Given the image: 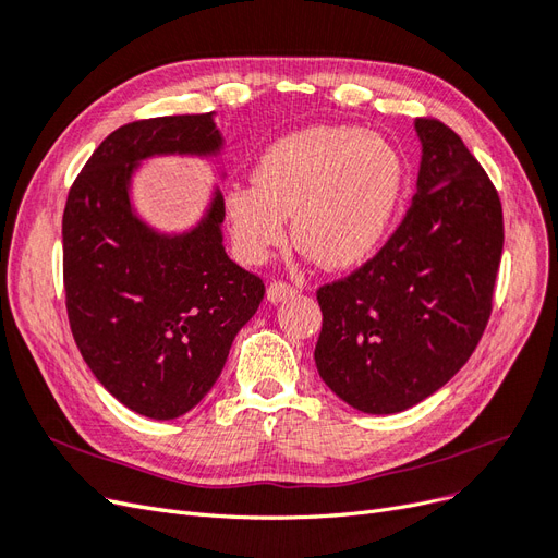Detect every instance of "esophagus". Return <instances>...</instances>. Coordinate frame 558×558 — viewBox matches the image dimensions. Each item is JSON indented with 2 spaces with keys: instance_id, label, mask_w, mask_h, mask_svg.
I'll return each mask as SVG.
<instances>
[{
  "instance_id": "1",
  "label": "esophagus",
  "mask_w": 558,
  "mask_h": 558,
  "mask_svg": "<svg viewBox=\"0 0 558 558\" xmlns=\"http://www.w3.org/2000/svg\"><path fill=\"white\" fill-rule=\"evenodd\" d=\"M298 289L295 286H291L289 281H272L267 286V300L269 302H283L289 298H295Z\"/></svg>"
}]
</instances>
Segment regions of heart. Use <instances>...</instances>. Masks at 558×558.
<instances>
[{"mask_svg": "<svg viewBox=\"0 0 558 558\" xmlns=\"http://www.w3.org/2000/svg\"><path fill=\"white\" fill-rule=\"evenodd\" d=\"M404 183L398 150L351 125H314L286 134L234 185L226 214L240 256L263 263L289 238L328 269L373 256L393 221Z\"/></svg>", "mask_w": 558, "mask_h": 558, "instance_id": "obj_1", "label": "heart"}]
</instances>
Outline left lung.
I'll use <instances>...</instances> for the list:
<instances>
[{
	"mask_svg": "<svg viewBox=\"0 0 558 558\" xmlns=\"http://www.w3.org/2000/svg\"><path fill=\"white\" fill-rule=\"evenodd\" d=\"M416 195L373 258L316 291L314 361L365 414H396L442 388L477 349L502 256L496 185L449 125L416 118Z\"/></svg>",
	"mask_w": 558,
	"mask_h": 558,
	"instance_id": "left-lung-1",
	"label": "left lung"
}]
</instances>
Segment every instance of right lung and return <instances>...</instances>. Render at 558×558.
I'll return each mask as SVG.
<instances>
[{"mask_svg":"<svg viewBox=\"0 0 558 558\" xmlns=\"http://www.w3.org/2000/svg\"><path fill=\"white\" fill-rule=\"evenodd\" d=\"M218 148L211 113L144 118L113 130L66 195L62 277L74 342L97 381L148 418H177L211 391L265 295L263 279L223 248L221 195L205 221L174 238L130 205L140 160Z\"/></svg>","mask_w":558,"mask_h":558,"instance_id":"obj_1","label":"right lung"}]
</instances>
